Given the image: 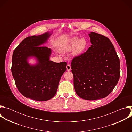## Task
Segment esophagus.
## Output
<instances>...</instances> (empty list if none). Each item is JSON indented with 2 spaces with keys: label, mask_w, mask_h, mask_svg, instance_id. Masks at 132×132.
Here are the masks:
<instances>
[{
  "label": "esophagus",
  "mask_w": 132,
  "mask_h": 132,
  "mask_svg": "<svg viewBox=\"0 0 132 132\" xmlns=\"http://www.w3.org/2000/svg\"><path fill=\"white\" fill-rule=\"evenodd\" d=\"M66 70L67 71H70L71 70V66L69 64H67L66 66Z\"/></svg>",
  "instance_id": "1"
}]
</instances>
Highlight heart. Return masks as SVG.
I'll list each match as a JSON object with an SVG mask.
<instances>
[{
    "instance_id": "1",
    "label": "heart",
    "mask_w": 132,
    "mask_h": 132,
    "mask_svg": "<svg viewBox=\"0 0 132 132\" xmlns=\"http://www.w3.org/2000/svg\"><path fill=\"white\" fill-rule=\"evenodd\" d=\"M87 46L88 42L86 39H80L78 36H74L63 45L60 51L62 53H66L74 50L73 55L74 56H79L84 53Z\"/></svg>"
}]
</instances>
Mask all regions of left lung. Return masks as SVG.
<instances>
[{
  "instance_id": "left-lung-1",
  "label": "left lung",
  "mask_w": 132,
  "mask_h": 132,
  "mask_svg": "<svg viewBox=\"0 0 132 132\" xmlns=\"http://www.w3.org/2000/svg\"><path fill=\"white\" fill-rule=\"evenodd\" d=\"M91 46L71 62L73 85L77 95L87 100L104 98L120 78V60L107 37L90 32Z\"/></svg>"
}]
</instances>
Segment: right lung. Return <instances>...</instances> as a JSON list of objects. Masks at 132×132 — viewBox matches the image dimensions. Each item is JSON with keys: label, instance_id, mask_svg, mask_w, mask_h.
I'll list each match as a JSON object with an SVG mask.
<instances>
[{"label": "right lung", "instance_id": "right-lung-1", "mask_svg": "<svg viewBox=\"0 0 132 132\" xmlns=\"http://www.w3.org/2000/svg\"><path fill=\"white\" fill-rule=\"evenodd\" d=\"M53 32L28 36L14 50L11 72L16 86L22 95L33 100L47 101L54 97L67 63L50 60L52 50L46 44ZM31 58L34 64L29 63Z\"/></svg>", "mask_w": 132, "mask_h": 132}]
</instances>
